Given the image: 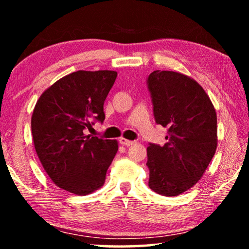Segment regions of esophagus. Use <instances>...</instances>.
Masks as SVG:
<instances>
[{
    "label": "esophagus",
    "mask_w": 249,
    "mask_h": 249,
    "mask_svg": "<svg viewBox=\"0 0 249 249\" xmlns=\"http://www.w3.org/2000/svg\"><path fill=\"white\" fill-rule=\"evenodd\" d=\"M120 142L122 145H124V146H130V145H133L135 142H133V141H128V140H126V138H123L122 137L121 140H120Z\"/></svg>",
    "instance_id": "34e87169"
}]
</instances>
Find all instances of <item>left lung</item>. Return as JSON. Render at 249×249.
Instances as JSON below:
<instances>
[{
	"label": "left lung",
	"instance_id": "8db88e82",
	"mask_svg": "<svg viewBox=\"0 0 249 249\" xmlns=\"http://www.w3.org/2000/svg\"><path fill=\"white\" fill-rule=\"evenodd\" d=\"M156 123L168 127L163 146L147 147L149 188L176 196L199 181L215 154L216 112L203 88L183 73L156 70L148 77Z\"/></svg>",
	"mask_w": 249,
	"mask_h": 249
}]
</instances>
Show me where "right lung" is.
Returning a JSON list of instances; mask_svg holds the SVG:
<instances>
[{
	"label": "right lung",
	"mask_w": 249,
	"mask_h": 249,
	"mask_svg": "<svg viewBox=\"0 0 249 249\" xmlns=\"http://www.w3.org/2000/svg\"><path fill=\"white\" fill-rule=\"evenodd\" d=\"M116 71L79 70L39 96L32 115L36 154L53 182L78 196L100 189L119 149L116 140L84 134L91 119L103 122V104Z\"/></svg>",
	"instance_id": "obj_1"
}]
</instances>
